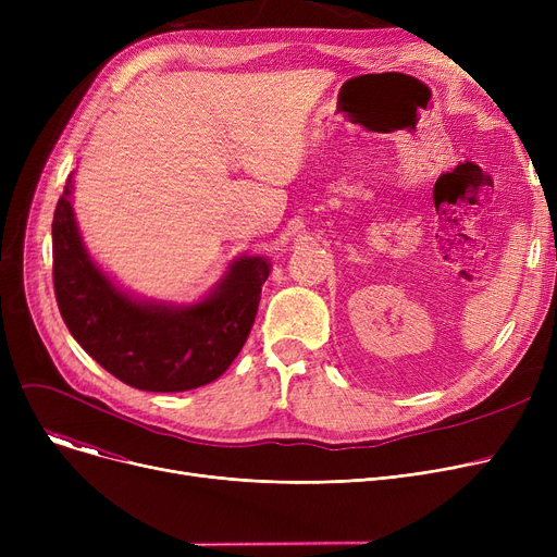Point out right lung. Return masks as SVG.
Masks as SVG:
<instances>
[{
    "label": "right lung",
    "instance_id": "right-lung-1",
    "mask_svg": "<svg viewBox=\"0 0 557 557\" xmlns=\"http://www.w3.org/2000/svg\"><path fill=\"white\" fill-rule=\"evenodd\" d=\"M70 194L72 178L51 223L53 294L78 345L139 391L181 393L219 379L248 341L271 263L263 257L234 261L214 294L187 309L135 302L87 257Z\"/></svg>",
    "mask_w": 557,
    "mask_h": 557
}]
</instances>
